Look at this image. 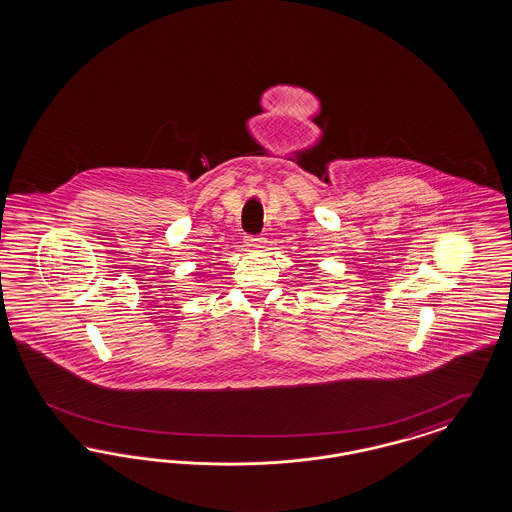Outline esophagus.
<instances>
[{
	"mask_svg": "<svg viewBox=\"0 0 512 512\" xmlns=\"http://www.w3.org/2000/svg\"><path fill=\"white\" fill-rule=\"evenodd\" d=\"M266 240L263 236H246V246L249 249H263L265 247Z\"/></svg>",
	"mask_w": 512,
	"mask_h": 512,
	"instance_id": "obj_1",
	"label": "esophagus"
}]
</instances>
